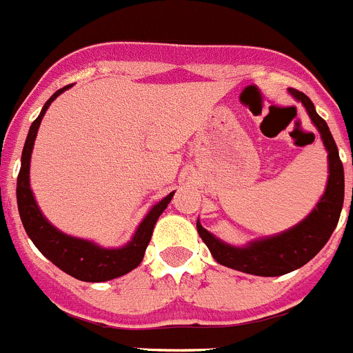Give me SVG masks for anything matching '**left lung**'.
<instances>
[{"instance_id":"8db88e82","label":"left lung","mask_w":353,"mask_h":353,"mask_svg":"<svg viewBox=\"0 0 353 353\" xmlns=\"http://www.w3.org/2000/svg\"><path fill=\"white\" fill-rule=\"evenodd\" d=\"M290 94L305 105L310 119L319 129L329 157V179L324 196L320 198L313 212L297 225L280 234L270 236L264 240L250 241L247 247H232L206 231L198 221V232L213 259L222 266L243 271L257 276H280L305 266L319 254L331 238L343 208L345 198V173L343 163L339 159L338 147L334 143L327 124L313 106L312 99L301 90L289 89Z\"/></svg>"}]
</instances>
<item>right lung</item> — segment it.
<instances>
[{
	"mask_svg": "<svg viewBox=\"0 0 353 353\" xmlns=\"http://www.w3.org/2000/svg\"><path fill=\"white\" fill-rule=\"evenodd\" d=\"M70 87L71 85H66L63 89L56 90L50 96V99L43 105L37 121L29 128L28 138H26L24 148H22L21 171H19L17 176L19 215H21L22 225H24L31 241L59 270L71 274L77 280H82V282H106V280L122 276V274L140 266V263L143 261L145 250L148 247V241L152 238L155 222L161 216V213L166 210V206L170 205L174 192H170L166 198L152 206L150 212L147 213V216L138 225L132 240L122 248H103L99 245L92 243V241L64 234L41 215L40 208L34 201L33 190L29 187L31 152H33L34 138H37L38 128H40L45 112L50 106V103Z\"/></svg>",
	"mask_w": 353,
	"mask_h": 353,
	"instance_id": "obj_1",
	"label": "right lung"
}]
</instances>
